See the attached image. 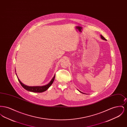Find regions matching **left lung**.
Wrapping results in <instances>:
<instances>
[{"mask_svg":"<svg viewBox=\"0 0 127 127\" xmlns=\"http://www.w3.org/2000/svg\"><path fill=\"white\" fill-rule=\"evenodd\" d=\"M100 36H101V38L102 39H103V40H106V38H104V36H103L102 35H100ZM80 92H81V93H82V92H81V91H79Z\"/></svg>","mask_w":127,"mask_h":127,"instance_id":"8db88e82","label":"left lung"}]
</instances>
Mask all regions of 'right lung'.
<instances>
[{
    "instance_id": "1",
    "label": "right lung",
    "mask_w": 127,
    "mask_h": 127,
    "mask_svg": "<svg viewBox=\"0 0 127 127\" xmlns=\"http://www.w3.org/2000/svg\"><path fill=\"white\" fill-rule=\"evenodd\" d=\"M16 74L17 75L16 73ZM17 77H18V76H17ZM55 78V76H54V77L51 79V80L50 81V82L46 85L42 86H33V87L28 86L25 85L20 81V80L18 79V81H19V83H20L21 85L23 87V88H24L25 90L33 92L40 93V92H43L44 91H45L48 89V88H49V87L53 83V82Z\"/></svg>"
}]
</instances>
